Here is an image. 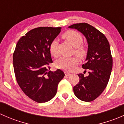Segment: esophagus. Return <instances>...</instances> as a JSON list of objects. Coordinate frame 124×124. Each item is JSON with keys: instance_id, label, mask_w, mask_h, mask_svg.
Masks as SVG:
<instances>
[{"instance_id": "obj_1", "label": "esophagus", "mask_w": 124, "mask_h": 124, "mask_svg": "<svg viewBox=\"0 0 124 124\" xmlns=\"http://www.w3.org/2000/svg\"><path fill=\"white\" fill-rule=\"evenodd\" d=\"M65 76H69L71 75V74L68 72H65Z\"/></svg>"}]
</instances>
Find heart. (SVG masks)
Masks as SVG:
<instances>
[{"label": "heart", "mask_w": 124, "mask_h": 124, "mask_svg": "<svg viewBox=\"0 0 124 124\" xmlns=\"http://www.w3.org/2000/svg\"><path fill=\"white\" fill-rule=\"evenodd\" d=\"M62 37L68 41L73 47H76L74 49V53L80 57H83L86 55L87 52L86 48L82 46L83 42V39L82 35L79 32L73 30H68L63 33ZM49 50L51 55L54 57L59 56L57 50V41L53 39L51 42L49 46ZM78 63L77 57H62L57 60L56 62L57 68L70 71L73 70L74 67Z\"/></svg>", "instance_id": "1"}]
</instances>
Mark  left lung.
<instances>
[{
	"instance_id": "8db88e82",
	"label": "left lung",
	"mask_w": 124,
	"mask_h": 124,
	"mask_svg": "<svg viewBox=\"0 0 124 124\" xmlns=\"http://www.w3.org/2000/svg\"><path fill=\"white\" fill-rule=\"evenodd\" d=\"M68 27L83 33L88 43L86 62L82 68L88 71L89 75L78 74L80 80L73 91L79 100L91 102L102 93L110 77L113 59L109 42L103 33L87 23L74 24Z\"/></svg>"
}]
</instances>
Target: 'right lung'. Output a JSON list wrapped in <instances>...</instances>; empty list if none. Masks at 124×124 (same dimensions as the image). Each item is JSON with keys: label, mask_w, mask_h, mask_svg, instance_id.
<instances>
[{"label": "right lung", "mask_w": 124, "mask_h": 124, "mask_svg": "<svg viewBox=\"0 0 124 124\" xmlns=\"http://www.w3.org/2000/svg\"><path fill=\"white\" fill-rule=\"evenodd\" d=\"M61 31V27L31 30L20 38L13 53L17 83L27 97L39 103L47 102L56 95L59 83L65 76L59 69L50 71L53 61L49 46Z\"/></svg>", "instance_id": "obj_1"}]
</instances>
